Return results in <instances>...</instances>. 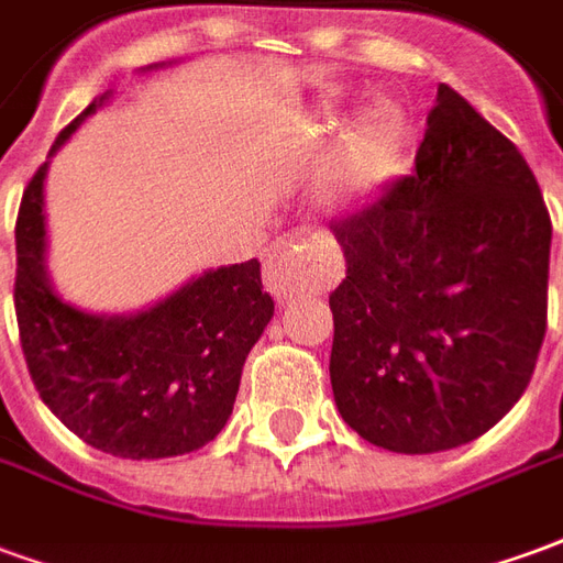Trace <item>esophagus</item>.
Listing matches in <instances>:
<instances>
[{
  "instance_id": "esophagus-1",
  "label": "esophagus",
  "mask_w": 563,
  "mask_h": 563,
  "mask_svg": "<svg viewBox=\"0 0 563 563\" xmlns=\"http://www.w3.org/2000/svg\"><path fill=\"white\" fill-rule=\"evenodd\" d=\"M307 238H283L277 244L268 250V258H265V283H268V289L277 298H292L298 289H305L307 277H313V274H307L305 271V256H301V246H305Z\"/></svg>"
}]
</instances>
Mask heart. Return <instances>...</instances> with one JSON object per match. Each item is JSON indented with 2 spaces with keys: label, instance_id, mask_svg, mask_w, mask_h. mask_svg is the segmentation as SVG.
<instances>
[{
  "label": "heart",
  "instance_id": "heart-1",
  "mask_svg": "<svg viewBox=\"0 0 563 563\" xmlns=\"http://www.w3.org/2000/svg\"><path fill=\"white\" fill-rule=\"evenodd\" d=\"M407 123L398 104L377 102L331 147L317 177L319 205L331 217H355L377 205L398 172Z\"/></svg>",
  "mask_w": 563,
  "mask_h": 563
}]
</instances>
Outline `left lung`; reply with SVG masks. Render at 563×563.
<instances>
[{
  "instance_id": "left-lung-1",
  "label": "left lung",
  "mask_w": 563,
  "mask_h": 563,
  "mask_svg": "<svg viewBox=\"0 0 563 563\" xmlns=\"http://www.w3.org/2000/svg\"><path fill=\"white\" fill-rule=\"evenodd\" d=\"M346 277L331 391L374 446L428 455L495 428L545 334L552 222L519 147L440 84L416 172L334 229Z\"/></svg>"
}]
</instances>
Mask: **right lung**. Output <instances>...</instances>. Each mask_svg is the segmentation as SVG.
Returning <instances> with one entry per match:
<instances>
[{"label": "right lung", "instance_id": "1", "mask_svg": "<svg viewBox=\"0 0 563 563\" xmlns=\"http://www.w3.org/2000/svg\"><path fill=\"white\" fill-rule=\"evenodd\" d=\"M159 68L165 63L141 71ZM111 96L92 99L59 132L23 192L14 310L32 383L68 431L117 459H172L225 428L246 355L274 317V298L256 258L201 271L132 313H92L59 295L47 271L44 180L51 156Z\"/></svg>", "mask_w": 563, "mask_h": 563}]
</instances>
